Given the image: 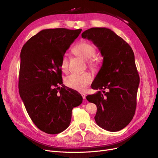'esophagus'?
<instances>
[{
    "instance_id": "esophagus-1",
    "label": "esophagus",
    "mask_w": 158,
    "mask_h": 158,
    "mask_svg": "<svg viewBox=\"0 0 158 158\" xmlns=\"http://www.w3.org/2000/svg\"><path fill=\"white\" fill-rule=\"evenodd\" d=\"M82 98H83V99H84V100H85V95L84 94H82Z\"/></svg>"
}]
</instances>
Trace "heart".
Here are the masks:
<instances>
[{"instance_id": "1", "label": "heart", "mask_w": 158, "mask_h": 158, "mask_svg": "<svg viewBox=\"0 0 158 158\" xmlns=\"http://www.w3.org/2000/svg\"><path fill=\"white\" fill-rule=\"evenodd\" d=\"M73 51L84 59L89 60L95 55L96 49L93 44L88 41H82L74 47ZM89 64L92 69H95L97 67L98 62L94 59L91 60L89 62ZM68 66V57L64 55L62 57L60 64L61 70L64 73L67 72ZM92 75L88 72H85V73L79 74L73 73L67 76L64 79V82L69 88L79 91V92H82L92 82Z\"/></svg>"}]
</instances>
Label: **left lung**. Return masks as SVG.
Masks as SVG:
<instances>
[{
	"label": "left lung",
	"mask_w": 158,
	"mask_h": 158,
	"mask_svg": "<svg viewBox=\"0 0 158 158\" xmlns=\"http://www.w3.org/2000/svg\"><path fill=\"white\" fill-rule=\"evenodd\" d=\"M92 41L103 56V63L92 84L94 89H102L86 99L97 106L94 117L105 130L117 132L132 119L136 107L140 78L131 46L111 30L92 27L82 33ZM107 89V93L104 90Z\"/></svg>",
	"instance_id": "left-lung-1"
}]
</instances>
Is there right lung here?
I'll list each match as a JSON object with an SVG mask.
<instances>
[{
    "label": "right lung",
    "mask_w": 158,
    "mask_h": 158,
    "mask_svg": "<svg viewBox=\"0 0 158 158\" xmlns=\"http://www.w3.org/2000/svg\"><path fill=\"white\" fill-rule=\"evenodd\" d=\"M81 31L41 30L26 43L20 52L19 93L33 123L50 135L67 128L72 110L82 102L78 92L63 84L60 67L62 57Z\"/></svg>",
    "instance_id": "right-lung-1"
}]
</instances>
